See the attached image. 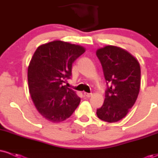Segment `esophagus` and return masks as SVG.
I'll return each mask as SVG.
<instances>
[{
	"mask_svg": "<svg viewBox=\"0 0 158 158\" xmlns=\"http://www.w3.org/2000/svg\"><path fill=\"white\" fill-rule=\"evenodd\" d=\"M84 95L85 96V97H92V95H93V94H89V93H86V92H84Z\"/></svg>",
	"mask_w": 158,
	"mask_h": 158,
	"instance_id": "obj_1",
	"label": "esophagus"
}]
</instances>
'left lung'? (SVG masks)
I'll use <instances>...</instances> for the list:
<instances>
[{
	"mask_svg": "<svg viewBox=\"0 0 158 158\" xmlns=\"http://www.w3.org/2000/svg\"><path fill=\"white\" fill-rule=\"evenodd\" d=\"M108 88L97 117L108 123L124 118L135 105L140 88V66L135 56L119 47L108 46L97 50Z\"/></svg>",
	"mask_w": 158,
	"mask_h": 158,
	"instance_id": "obj_1",
	"label": "left lung"
}]
</instances>
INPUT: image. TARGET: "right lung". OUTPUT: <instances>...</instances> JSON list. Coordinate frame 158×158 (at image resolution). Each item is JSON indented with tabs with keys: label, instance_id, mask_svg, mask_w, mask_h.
Here are the masks:
<instances>
[{
	"label": "right lung",
	"instance_id": "obj_1",
	"mask_svg": "<svg viewBox=\"0 0 158 158\" xmlns=\"http://www.w3.org/2000/svg\"><path fill=\"white\" fill-rule=\"evenodd\" d=\"M85 48L65 41H51L36 49L28 66L29 91L40 114L60 123L73 113L81 99L63 83L71 76L72 64Z\"/></svg>",
	"mask_w": 158,
	"mask_h": 158
}]
</instances>
